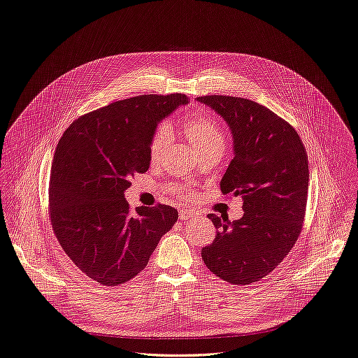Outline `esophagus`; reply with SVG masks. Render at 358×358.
Listing matches in <instances>:
<instances>
[{
	"instance_id": "34e87169",
	"label": "esophagus",
	"mask_w": 358,
	"mask_h": 358,
	"mask_svg": "<svg viewBox=\"0 0 358 358\" xmlns=\"http://www.w3.org/2000/svg\"><path fill=\"white\" fill-rule=\"evenodd\" d=\"M194 215H195V214H194L192 211H188V210H182V211L179 213V217H180L182 221H188V220H191Z\"/></svg>"
}]
</instances>
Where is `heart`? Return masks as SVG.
Instances as JSON below:
<instances>
[{
  "mask_svg": "<svg viewBox=\"0 0 358 358\" xmlns=\"http://www.w3.org/2000/svg\"><path fill=\"white\" fill-rule=\"evenodd\" d=\"M185 128L195 148L217 141H224V135L221 132L218 124L206 112H195L188 116V119L185 121ZM170 138H172V128H170V125L163 124L156 129L150 144V159L152 162L159 160L163 156Z\"/></svg>",
  "mask_w": 358,
  "mask_h": 358,
  "instance_id": "heart-1",
  "label": "heart"
}]
</instances>
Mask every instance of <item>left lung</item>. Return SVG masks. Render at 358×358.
I'll use <instances>...</instances> for the list:
<instances>
[{"instance_id": "8db88e82", "label": "left lung", "mask_w": 358, "mask_h": 358, "mask_svg": "<svg viewBox=\"0 0 358 358\" xmlns=\"http://www.w3.org/2000/svg\"><path fill=\"white\" fill-rule=\"evenodd\" d=\"M224 119L233 159L220 182L241 195L243 217L208 214L217 236L202 248L207 268L230 284L262 280L287 257L301 230L309 189V163L296 129L268 108L243 97L201 96Z\"/></svg>"}]
</instances>
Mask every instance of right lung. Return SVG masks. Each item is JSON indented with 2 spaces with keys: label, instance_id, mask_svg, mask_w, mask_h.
Listing matches in <instances>:
<instances>
[{
  "label": "right lung",
  "instance_id": "1",
  "mask_svg": "<svg viewBox=\"0 0 358 358\" xmlns=\"http://www.w3.org/2000/svg\"><path fill=\"white\" fill-rule=\"evenodd\" d=\"M185 94H145L78 117L54 155L49 182L50 221L70 259L103 285L129 281L147 266L162 237L175 226L178 210L137 207L125 199L129 178L150 167L157 125Z\"/></svg>",
  "mask_w": 358,
  "mask_h": 358
}]
</instances>
